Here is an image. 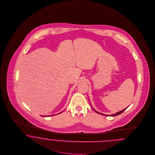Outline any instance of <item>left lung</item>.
Returning a JSON list of instances; mask_svg holds the SVG:
<instances>
[{
  "mask_svg": "<svg viewBox=\"0 0 155 155\" xmlns=\"http://www.w3.org/2000/svg\"><path fill=\"white\" fill-rule=\"evenodd\" d=\"M125 109H124V110H123L120 111H119V112H117V113H115V114H112V115H110L111 116H117V115H119V114H121L125 110ZM97 113H99V114H101V113H100L98 111H95ZM103 115H104L103 114H102ZM106 116H107V115H106Z\"/></svg>",
  "mask_w": 155,
  "mask_h": 155,
  "instance_id": "obj_1",
  "label": "left lung"
}]
</instances>
